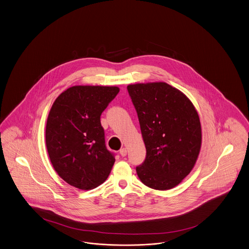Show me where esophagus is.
<instances>
[{
    "label": "esophagus",
    "mask_w": 249,
    "mask_h": 249,
    "mask_svg": "<svg viewBox=\"0 0 249 249\" xmlns=\"http://www.w3.org/2000/svg\"><path fill=\"white\" fill-rule=\"evenodd\" d=\"M120 154L121 155V157H126L127 156V149L126 148L120 149Z\"/></svg>",
    "instance_id": "obj_1"
}]
</instances>
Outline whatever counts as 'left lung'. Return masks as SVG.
Listing matches in <instances>:
<instances>
[{"instance_id": "8db88e82", "label": "left lung", "mask_w": 249, "mask_h": 249, "mask_svg": "<svg viewBox=\"0 0 249 249\" xmlns=\"http://www.w3.org/2000/svg\"><path fill=\"white\" fill-rule=\"evenodd\" d=\"M146 148L136 167L141 181L155 190L174 188L195 167L202 142L198 113L191 100L166 82L129 84Z\"/></svg>"}]
</instances>
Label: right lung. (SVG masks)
Wrapping results in <instances>:
<instances>
[{
	"label": "right lung",
	"instance_id": "add662e5",
	"mask_svg": "<svg viewBox=\"0 0 249 249\" xmlns=\"http://www.w3.org/2000/svg\"><path fill=\"white\" fill-rule=\"evenodd\" d=\"M117 86H72L51 107L45 141L51 163L71 186L91 190L109 176L115 158L107 149L100 117Z\"/></svg>",
	"mask_w": 249,
	"mask_h": 249
}]
</instances>
